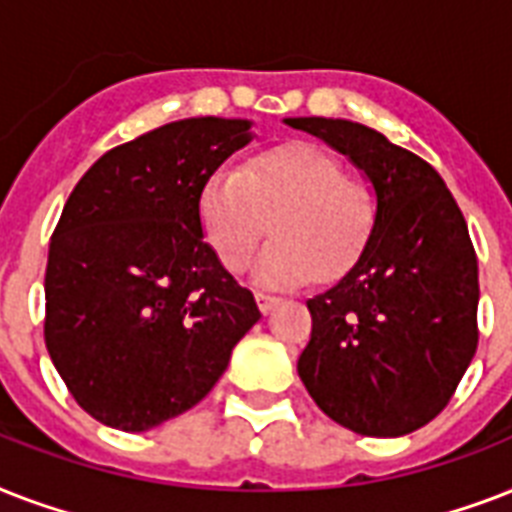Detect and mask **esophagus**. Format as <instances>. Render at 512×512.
Wrapping results in <instances>:
<instances>
[{
  "label": "esophagus",
  "instance_id": "34e87169",
  "mask_svg": "<svg viewBox=\"0 0 512 512\" xmlns=\"http://www.w3.org/2000/svg\"><path fill=\"white\" fill-rule=\"evenodd\" d=\"M255 300H257V308L263 313H271L276 305H279V297L276 295H268V292H255Z\"/></svg>",
  "mask_w": 512,
  "mask_h": 512
}]
</instances>
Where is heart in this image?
Wrapping results in <instances>:
<instances>
[{
	"instance_id": "b5f03b06",
	"label": "heart",
	"mask_w": 512,
	"mask_h": 512,
	"mask_svg": "<svg viewBox=\"0 0 512 512\" xmlns=\"http://www.w3.org/2000/svg\"><path fill=\"white\" fill-rule=\"evenodd\" d=\"M199 217L228 271L247 268L273 225L276 239L257 257L255 279L263 287L295 289L319 273L340 279L356 263L372 233L374 201L332 154L311 143H284L252 156L241 172L209 177Z\"/></svg>"
}]
</instances>
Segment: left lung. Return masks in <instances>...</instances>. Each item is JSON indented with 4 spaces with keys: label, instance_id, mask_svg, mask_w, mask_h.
<instances>
[{
    "label": "left lung",
    "instance_id": "8db88e82",
    "mask_svg": "<svg viewBox=\"0 0 512 512\" xmlns=\"http://www.w3.org/2000/svg\"><path fill=\"white\" fill-rule=\"evenodd\" d=\"M372 183L377 212L364 252L308 300L313 329L297 374L327 417L361 436L428 425L476 356L478 260L457 201L425 159L382 132L303 116Z\"/></svg>",
    "mask_w": 512,
    "mask_h": 512
}]
</instances>
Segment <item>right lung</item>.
I'll return each mask as SVG.
<instances>
[{"label": "right lung", "instance_id": "add662e5", "mask_svg": "<svg viewBox=\"0 0 512 512\" xmlns=\"http://www.w3.org/2000/svg\"><path fill=\"white\" fill-rule=\"evenodd\" d=\"M247 119H180L111 148L50 241L44 342L68 393L143 433L196 406L260 319L204 241L201 188L252 140Z\"/></svg>", "mask_w": 512, "mask_h": 512}]
</instances>
